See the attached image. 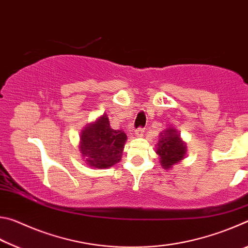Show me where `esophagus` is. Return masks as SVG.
Returning <instances> with one entry per match:
<instances>
[{
	"instance_id": "esophagus-1",
	"label": "esophagus",
	"mask_w": 248,
	"mask_h": 248,
	"mask_svg": "<svg viewBox=\"0 0 248 248\" xmlns=\"http://www.w3.org/2000/svg\"><path fill=\"white\" fill-rule=\"evenodd\" d=\"M144 132H145V129L142 128V127L134 130V134H136L137 137H142V136H143Z\"/></svg>"
}]
</instances>
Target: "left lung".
Segmentation results:
<instances>
[{
  "label": "left lung",
  "instance_id": "8db88e82",
  "mask_svg": "<svg viewBox=\"0 0 248 248\" xmlns=\"http://www.w3.org/2000/svg\"><path fill=\"white\" fill-rule=\"evenodd\" d=\"M156 153L161 157L162 166L170 169L171 165L178 163L186 154V144L180 140L175 129H167L159 134Z\"/></svg>",
  "mask_w": 248,
  "mask_h": 248
}]
</instances>
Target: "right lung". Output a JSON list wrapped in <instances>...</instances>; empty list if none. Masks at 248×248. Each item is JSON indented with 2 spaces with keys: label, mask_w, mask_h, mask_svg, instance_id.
<instances>
[{
  "label": "right lung",
  "mask_w": 248,
  "mask_h": 248,
  "mask_svg": "<svg viewBox=\"0 0 248 248\" xmlns=\"http://www.w3.org/2000/svg\"><path fill=\"white\" fill-rule=\"evenodd\" d=\"M125 140V133L112 129L108 117L103 115L83 130L79 149L91 166L108 169L121 159Z\"/></svg>",
  "instance_id": "add662e5"
}]
</instances>
